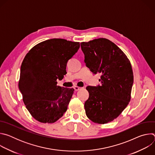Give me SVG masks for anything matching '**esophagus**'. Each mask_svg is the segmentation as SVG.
Returning a JSON list of instances; mask_svg holds the SVG:
<instances>
[{
	"mask_svg": "<svg viewBox=\"0 0 155 155\" xmlns=\"http://www.w3.org/2000/svg\"><path fill=\"white\" fill-rule=\"evenodd\" d=\"M74 88L75 91H77L80 90V89H81V87H79V86H75Z\"/></svg>",
	"mask_w": 155,
	"mask_h": 155,
	"instance_id": "34e87169",
	"label": "esophagus"
}]
</instances>
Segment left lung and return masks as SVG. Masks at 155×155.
Instances as JSON below:
<instances>
[{
  "label": "left lung",
  "mask_w": 155,
  "mask_h": 155,
  "mask_svg": "<svg viewBox=\"0 0 155 155\" xmlns=\"http://www.w3.org/2000/svg\"><path fill=\"white\" fill-rule=\"evenodd\" d=\"M81 48L86 65L94 74H102L101 85L86 87L89 98L84 102L86 115L94 123L111 122L130 99L134 82L130 62L123 51L107 38L81 42Z\"/></svg>",
  "instance_id": "left-lung-1"
}]
</instances>
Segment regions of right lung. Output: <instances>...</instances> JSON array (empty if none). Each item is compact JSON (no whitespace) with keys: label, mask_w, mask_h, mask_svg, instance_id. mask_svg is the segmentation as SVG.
<instances>
[{"label":"right lung","mask_w":155,"mask_h":155,"mask_svg":"<svg viewBox=\"0 0 155 155\" xmlns=\"http://www.w3.org/2000/svg\"><path fill=\"white\" fill-rule=\"evenodd\" d=\"M80 43L52 38L39 43L22 62L19 90L31 115L43 123L62 117L74 90L57 85L66 74L68 61L78 51Z\"/></svg>","instance_id":"right-lung-1"}]
</instances>
